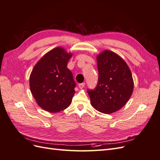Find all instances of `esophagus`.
<instances>
[{
    "label": "esophagus",
    "instance_id": "esophagus-1",
    "mask_svg": "<svg viewBox=\"0 0 160 160\" xmlns=\"http://www.w3.org/2000/svg\"><path fill=\"white\" fill-rule=\"evenodd\" d=\"M85 83H79V88H80V89H83L84 87H85Z\"/></svg>",
    "mask_w": 160,
    "mask_h": 160
}]
</instances>
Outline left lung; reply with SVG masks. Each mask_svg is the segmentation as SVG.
I'll return each mask as SVG.
<instances>
[{
  "label": "left lung",
  "mask_w": 160,
  "mask_h": 160,
  "mask_svg": "<svg viewBox=\"0 0 160 160\" xmlns=\"http://www.w3.org/2000/svg\"><path fill=\"white\" fill-rule=\"evenodd\" d=\"M99 79L94 89H88L91 104L109 114L126 104L133 90V81L126 62L116 53L106 50L97 57Z\"/></svg>",
  "instance_id": "left-lung-1"
}]
</instances>
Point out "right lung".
Here are the masks:
<instances>
[{"instance_id": "obj_1", "label": "right lung", "mask_w": 160, "mask_h": 160, "mask_svg": "<svg viewBox=\"0 0 160 160\" xmlns=\"http://www.w3.org/2000/svg\"><path fill=\"white\" fill-rule=\"evenodd\" d=\"M71 56L63 48L56 47L46 53L31 72V93L38 105L49 112H59L71 103L76 86L72 72L67 68Z\"/></svg>"}]
</instances>
